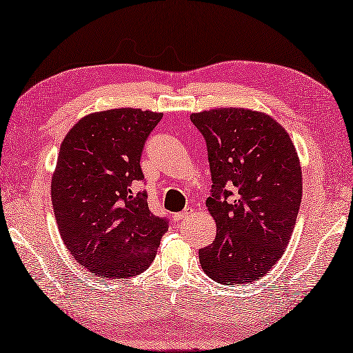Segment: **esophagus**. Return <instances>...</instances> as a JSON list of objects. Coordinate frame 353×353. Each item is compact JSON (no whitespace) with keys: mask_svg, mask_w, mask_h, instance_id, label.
<instances>
[{"mask_svg":"<svg viewBox=\"0 0 353 353\" xmlns=\"http://www.w3.org/2000/svg\"><path fill=\"white\" fill-rule=\"evenodd\" d=\"M192 212H194V209H191V208H186L185 211H182V212H179V214H176V215H174V221H176V223H182L183 220L188 219V216H190Z\"/></svg>","mask_w":353,"mask_h":353,"instance_id":"34e87169","label":"esophagus"}]
</instances>
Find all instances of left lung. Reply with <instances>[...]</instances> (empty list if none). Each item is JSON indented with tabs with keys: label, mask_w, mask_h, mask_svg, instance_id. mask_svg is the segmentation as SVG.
<instances>
[{
	"label": "left lung",
	"mask_w": 353,
	"mask_h": 353,
	"mask_svg": "<svg viewBox=\"0 0 353 353\" xmlns=\"http://www.w3.org/2000/svg\"><path fill=\"white\" fill-rule=\"evenodd\" d=\"M190 118L206 139L214 183L206 206L216 236L199 250L200 265L220 283L258 281L279 261L296 226L302 201L296 147L259 110L215 108Z\"/></svg>",
	"instance_id": "8db88e82"
}]
</instances>
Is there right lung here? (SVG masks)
<instances>
[{
    "label": "right lung",
    "instance_id": "1",
    "mask_svg": "<svg viewBox=\"0 0 353 353\" xmlns=\"http://www.w3.org/2000/svg\"><path fill=\"white\" fill-rule=\"evenodd\" d=\"M163 114L133 108L85 115L71 127L51 176L61 236L80 265L97 277L124 279L152 264L168 223L148 209L141 153Z\"/></svg>",
    "mask_w": 353,
    "mask_h": 353
}]
</instances>
